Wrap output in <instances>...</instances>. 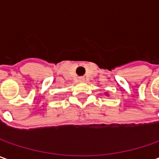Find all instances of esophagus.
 Returning <instances> with one entry per match:
<instances>
[{
	"label": "esophagus",
	"instance_id": "obj_1",
	"mask_svg": "<svg viewBox=\"0 0 159 159\" xmlns=\"http://www.w3.org/2000/svg\"><path fill=\"white\" fill-rule=\"evenodd\" d=\"M84 80H85V79H83V78L80 79V81H84Z\"/></svg>",
	"mask_w": 159,
	"mask_h": 159
}]
</instances>
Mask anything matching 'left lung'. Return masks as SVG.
Instances as JSON below:
<instances>
[{"label":"left lung","instance_id":"obj_1","mask_svg":"<svg viewBox=\"0 0 159 159\" xmlns=\"http://www.w3.org/2000/svg\"><path fill=\"white\" fill-rule=\"evenodd\" d=\"M105 95H107V96L109 95H108V93H107V92H106V93H105Z\"/></svg>","mask_w":159,"mask_h":159}]
</instances>
